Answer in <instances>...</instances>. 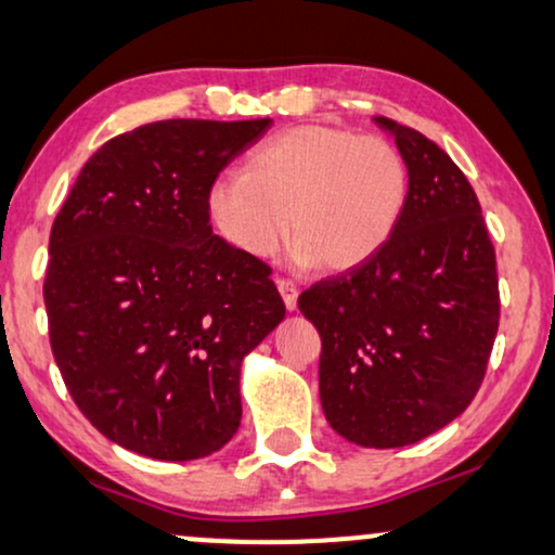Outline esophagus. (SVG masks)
<instances>
[{"label":"esophagus","instance_id":"obj_1","mask_svg":"<svg viewBox=\"0 0 555 555\" xmlns=\"http://www.w3.org/2000/svg\"><path fill=\"white\" fill-rule=\"evenodd\" d=\"M276 289H279V294H282L286 310H289V312L297 310V286H294L292 282H284V279H279Z\"/></svg>","mask_w":555,"mask_h":555}]
</instances>
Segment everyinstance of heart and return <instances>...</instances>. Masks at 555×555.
Here are the masks:
<instances>
[{"mask_svg":"<svg viewBox=\"0 0 555 555\" xmlns=\"http://www.w3.org/2000/svg\"><path fill=\"white\" fill-rule=\"evenodd\" d=\"M410 173L395 145L330 125H297L250 153L245 173H220L209 220L237 254L266 261L292 233L299 266L327 273L371 261L402 220Z\"/></svg>","mask_w":555,"mask_h":555,"instance_id":"obj_1","label":"heart"}]
</instances>
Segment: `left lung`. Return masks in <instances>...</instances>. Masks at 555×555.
Returning <instances> with one entry per match:
<instances>
[{
    "instance_id": "left-lung-1",
    "label": "left lung",
    "mask_w": 555,
    "mask_h": 555,
    "mask_svg": "<svg viewBox=\"0 0 555 555\" xmlns=\"http://www.w3.org/2000/svg\"><path fill=\"white\" fill-rule=\"evenodd\" d=\"M374 125L410 173L402 220L371 261L312 284L299 312L322 340L330 427L363 448H402L472 404L500 327V289L464 171L417 130L387 117Z\"/></svg>"
}]
</instances>
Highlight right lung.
Instances as JSON below:
<instances>
[{
  "mask_svg": "<svg viewBox=\"0 0 555 555\" xmlns=\"http://www.w3.org/2000/svg\"><path fill=\"white\" fill-rule=\"evenodd\" d=\"M269 128L140 125L83 164L55 217L53 359L83 417L132 453L205 459L241 427L243 359L286 307L269 266L212 235L207 192Z\"/></svg>",
  "mask_w": 555,
  "mask_h": 555,
  "instance_id": "right-lung-1",
  "label": "right lung"
}]
</instances>
